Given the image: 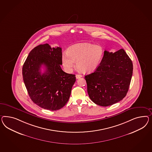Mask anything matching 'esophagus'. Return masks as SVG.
Masks as SVG:
<instances>
[{
  "label": "esophagus",
  "instance_id": "obj_1",
  "mask_svg": "<svg viewBox=\"0 0 152 152\" xmlns=\"http://www.w3.org/2000/svg\"><path fill=\"white\" fill-rule=\"evenodd\" d=\"M81 77H82V76L80 75H76V78H77V79L81 78Z\"/></svg>",
  "mask_w": 152,
  "mask_h": 152
}]
</instances>
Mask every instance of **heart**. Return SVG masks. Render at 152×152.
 <instances>
[{
	"label": "heart",
	"mask_w": 152,
	"mask_h": 152,
	"mask_svg": "<svg viewBox=\"0 0 152 152\" xmlns=\"http://www.w3.org/2000/svg\"><path fill=\"white\" fill-rule=\"evenodd\" d=\"M67 54L62 56L64 69L71 73L75 66L84 73H90L99 66L103 55L102 48L99 45L88 43H80L70 47Z\"/></svg>",
	"instance_id": "1"
}]
</instances>
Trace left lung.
<instances>
[{"mask_svg":"<svg viewBox=\"0 0 152 152\" xmlns=\"http://www.w3.org/2000/svg\"><path fill=\"white\" fill-rule=\"evenodd\" d=\"M132 74V61L123 49L115 53L105 50L95 71L85 76L90 98L103 107L118 102L127 94Z\"/></svg>","mask_w":152,"mask_h":152,"instance_id":"8db88e82","label":"left lung"}]
</instances>
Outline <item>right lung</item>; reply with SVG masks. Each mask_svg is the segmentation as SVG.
Wrapping results in <instances>:
<instances>
[{"mask_svg":"<svg viewBox=\"0 0 152 152\" xmlns=\"http://www.w3.org/2000/svg\"><path fill=\"white\" fill-rule=\"evenodd\" d=\"M62 64L61 48L45 44L34 48L23 65V78L29 97L44 109L58 110L69 99L76 77L63 71ZM42 65L45 67L44 73Z\"/></svg>","mask_w":152,"mask_h":152,"instance_id":"1","label":"right lung"}]
</instances>
